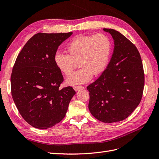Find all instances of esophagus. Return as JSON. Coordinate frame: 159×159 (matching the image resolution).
<instances>
[{
    "label": "esophagus",
    "mask_w": 159,
    "mask_h": 159,
    "mask_svg": "<svg viewBox=\"0 0 159 159\" xmlns=\"http://www.w3.org/2000/svg\"><path fill=\"white\" fill-rule=\"evenodd\" d=\"M74 89L75 91H78L79 89H84L83 86H81V85H74Z\"/></svg>",
    "instance_id": "obj_1"
}]
</instances>
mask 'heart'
<instances>
[{
	"instance_id": "heart-1",
	"label": "heart",
	"mask_w": 159,
	"mask_h": 159,
	"mask_svg": "<svg viewBox=\"0 0 159 159\" xmlns=\"http://www.w3.org/2000/svg\"><path fill=\"white\" fill-rule=\"evenodd\" d=\"M68 54L57 52L55 63L66 76L71 74L79 65L81 68L67 79L70 85L84 83L98 75L107 68L112 52V42L105 34L80 35L66 46Z\"/></svg>"
}]
</instances>
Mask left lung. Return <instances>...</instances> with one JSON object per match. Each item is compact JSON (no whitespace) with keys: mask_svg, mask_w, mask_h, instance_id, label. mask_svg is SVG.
I'll return each mask as SVG.
<instances>
[{"mask_svg":"<svg viewBox=\"0 0 159 159\" xmlns=\"http://www.w3.org/2000/svg\"><path fill=\"white\" fill-rule=\"evenodd\" d=\"M103 30L113 38V54L107 68L87 89L91 113L99 121L110 123L126 119L140 103L145 74L137 47L117 30Z\"/></svg>","mask_w":159,"mask_h":159,"instance_id":"8db88e82","label":"left lung"}]
</instances>
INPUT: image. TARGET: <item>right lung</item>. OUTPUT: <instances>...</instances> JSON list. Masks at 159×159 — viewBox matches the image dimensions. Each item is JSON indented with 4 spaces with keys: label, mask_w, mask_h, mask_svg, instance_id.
Listing matches in <instances>:
<instances>
[{
    "label": "right lung",
    "mask_w": 159,
    "mask_h": 159,
    "mask_svg": "<svg viewBox=\"0 0 159 159\" xmlns=\"http://www.w3.org/2000/svg\"><path fill=\"white\" fill-rule=\"evenodd\" d=\"M72 34L37 33L18 55L11 77L12 97L19 113L32 127L46 129L63 119L75 91L64 81L54 57L58 46Z\"/></svg>",
    "instance_id": "1"
}]
</instances>
